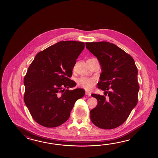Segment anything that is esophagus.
Here are the masks:
<instances>
[{
    "label": "esophagus",
    "mask_w": 158,
    "mask_h": 158,
    "mask_svg": "<svg viewBox=\"0 0 158 158\" xmlns=\"http://www.w3.org/2000/svg\"><path fill=\"white\" fill-rule=\"evenodd\" d=\"M85 94H86V95H87V96L90 97V96H91V93L90 92H89V91H86Z\"/></svg>",
    "instance_id": "1"
}]
</instances>
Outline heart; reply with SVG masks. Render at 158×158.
<instances>
[{
  "mask_svg": "<svg viewBox=\"0 0 158 158\" xmlns=\"http://www.w3.org/2000/svg\"><path fill=\"white\" fill-rule=\"evenodd\" d=\"M95 80L92 78H89L87 77H81L78 78L77 80V84L82 88L86 90H90L94 85Z\"/></svg>",
  "mask_w": 158,
  "mask_h": 158,
  "instance_id": "heart-1",
  "label": "heart"
}]
</instances>
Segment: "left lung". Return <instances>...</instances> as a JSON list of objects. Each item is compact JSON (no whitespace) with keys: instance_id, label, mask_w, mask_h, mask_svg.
<instances>
[{"instance_id":"obj_1","label":"left lung","mask_w":158,"mask_h":158,"mask_svg":"<svg viewBox=\"0 0 158 158\" xmlns=\"http://www.w3.org/2000/svg\"><path fill=\"white\" fill-rule=\"evenodd\" d=\"M86 47L97 57L102 73L98 88L104 95L93 94L98 104L90 111L92 123L99 128L112 129L123 124L137 104L139 86L134 59L114 44L86 42Z\"/></svg>"}]
</instances>
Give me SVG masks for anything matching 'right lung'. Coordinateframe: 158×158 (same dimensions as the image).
I'll use <instances>...</instances> for the list:
<instances>
[{
    "instance_id": "right-lung-1",
    "label": "right lung",
    "mask_w": 158,
    "mask_h": 158,
    "mask_svg": "<svg viewBox=\"0 0 158 158\" xmlns=\"http://www.w3.org/2000/svg\"><path fill=\"white\" fill-rule=\"evenodd\" d=\"M85 43L60 41L36 55L24 77V102L34 120L47 128L67 120L74 103L83 97L81 88L69 78Z\"/></svg>"
}]
</instances>
